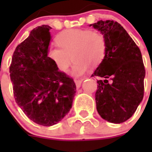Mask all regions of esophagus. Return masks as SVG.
Returning a JSON list of instances; mask_svg holds the SVG:
<instances>
[{"label": "esophagus", "instance_id": "esophagus-1", "mask_svg": "<svg viewBox=\"0 0 152 152\" xmlns=\"http://www.w3.org/2000/svg\"><path fill=\"white\" fill-rule=\"evenodd\" d=\"M82 81H83V80H75V84H76V86H77V88H80V84H81Z\"/></svg>", "mask_w": 152, "mask_h": 152}]
</instances>
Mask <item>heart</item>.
Listing matches in <instances>:
<instances>
[{"label":"heart","instance_id":"1","mask_svg":"<svg viewBox=\"0 0 152 152\" xmlns=\"http://www.w3.org/2000/svg\"><path fill=\"white\" fill-rule=\"evenodd\" d=\"M56 41L58 46L49 47L48 56L62 72H66L73 59L75 63L71 74L75 77L85 74L89 67L96 68L105 56V37L98 32L67 29L56 36Z\"/></svg>","mask_w":152,"mask_h":152}]
</instances>
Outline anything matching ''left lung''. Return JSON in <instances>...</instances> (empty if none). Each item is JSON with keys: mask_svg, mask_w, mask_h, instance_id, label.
Segmentation results:
<instances>
[{"mask_svg": "<svg viewBox=\"0 0 152 152\" xmlns=\"http://www.w3.org/2000/svg\"><path fill=\"white\" fill-rule=\"evenodd\" d=\"M91 26L104 36L107 43L105 56L91 75L103 78L97 80L96 110L107 121L122 123L133 115L144 96L142 53L119 23L100 20Z\"/></svg>", "mask_w": 152, "mask_h": 152, "instance_id": "8db88e82", "label": "left lung"}]
</instances>
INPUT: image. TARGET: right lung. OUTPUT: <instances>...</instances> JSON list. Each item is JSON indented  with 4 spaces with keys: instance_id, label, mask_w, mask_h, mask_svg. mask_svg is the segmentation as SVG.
<instances>
[{
    "instance_id": "1",
    "label": "right lung",
    "mask_w": 152,
    "mask_h": 152,
    "mask_svg": "<svg viewBox=\"0 0 152 152\" xmlns=\"http://www.w3.org/2000/svg\"><path fill=\"white\" fill-rule=\"evenodd\" d=\"M49 26L33 29L16 48L10 67L16 103L29 119L44 126L57 124L72 107L73 79L58 71L48 56Z\"/></svg>"
}]
</instances>
